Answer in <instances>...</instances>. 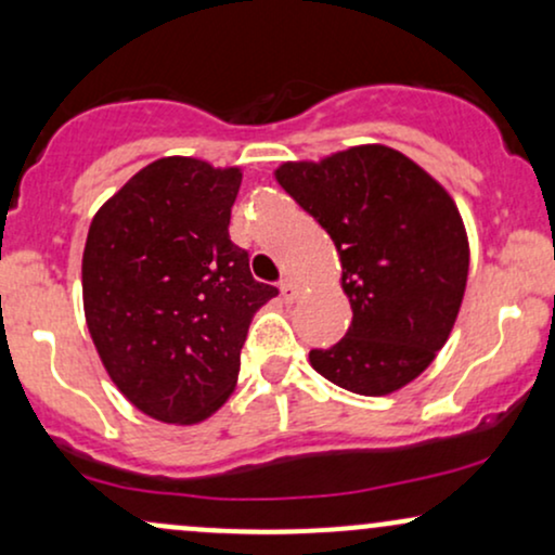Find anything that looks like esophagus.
<instances>
[{"instance_id": "obj_1", "label": "esophagus", "mask_w": 555, "mask_h": 555, "mask_svg": "<svg viewBox=\"0 0 555 555\" xmlns=\"http://www.w3.org/2000/svg\"><path fill=\"white\" fill-rule=\"evenodd\" d=\"M279 289H282L284 299H297V295H299V289H297L295 279H289V276H284L282 282H279Z\"/></svg>"}]
</instances>
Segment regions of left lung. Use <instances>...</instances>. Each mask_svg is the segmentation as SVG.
<instances>
[{"mask_svg":"<svg viewBox=\"0 0 555 555\" xmlns=\"http://www.w3.org/2000/svg\"><path fill=\"white\" fill-rule=\"evenodd\" d=\"M276 180L334 240L352 305L344 339L310 349V365L362 397L410 384L449 339L467 286L469 247L454 201L386 145L284 164Z\"/></svg>","mask_w":555,"mask_h":555,"instance_id":"left-lung-1","label":"left lung"}]
</instances>
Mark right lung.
<instances>
[{"label": "right lung", "instance_id": "right-lung-1", "mask_svg": "<svg viewBox=\"0 0 555 555\" xmlns=\"http://www.w3.org/2000/svg\"><path fill=\"white\" fill-rule=\"evenodd\" d=\"M240 169L169 156L101 206L82 253V305L106 373L162 423L224 404L253 315L279 295L229 240Z\"/></svg>", "mask_w": 555, "mask_h": 555}]
</instances>
